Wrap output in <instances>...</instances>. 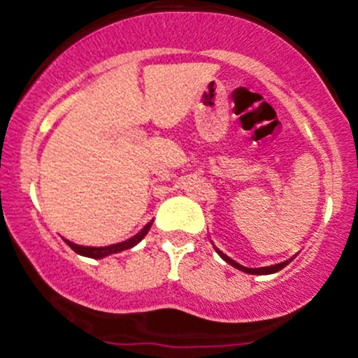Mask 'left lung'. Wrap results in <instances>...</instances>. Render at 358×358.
I'll use <instances>...</instances> for the list:
<instances>
[{
  "instance_id": "1",
  "label": "left lung",
  "mask_w": 358,
  "mask_h": 358,
  "mask_svg": "<svg viewBox=\"0 0 358 358\" xmlns=\"http://www.w3.org/2000/svg\"><path fill=\"white\" fill-rule=\"evenodd\" d=\"M215 252L219 253L220 257H222L224 260L227 262V264H231L233 265V267H236V268H239V271H243V272H246V274H274V272H278V271H281L282 267H285L286 264H288V262H282V264H275V265H271V267H260V268H250V267H243V265H239V264H236V262L233 260V259H229V257L227 255H224L222 252H220L219 248H215Z\"/></svg>"
}]
</instances>
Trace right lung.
Listing matches in <instances>:
<instances>
[{"instance_id":"right-lung-1","label":"right lung","mask_w":358,"mask_h":358,"mask_svg":"<svg viewBox=\"0 0 358 358\" xmlns=\"http://www.w3.org/2000/svg\"><path fill=\"white\" fill-rule=\"evenodd\" d=\"M150 227H152V222L146 224V226L143 227V229L139 231L138 234L132 236V238L127 239V241L117 243V245H110V246H99V248H96V246H80V245H76V243L69 241V239H65V243H67V245L73 250V252L79 253V255L90 257V259H103V257H108V255H112V253L124 252V250H129V248H132V246L138 245V243L141 241L143 238H145L146 233H148Z\"/></svg>"}]
</instances>
